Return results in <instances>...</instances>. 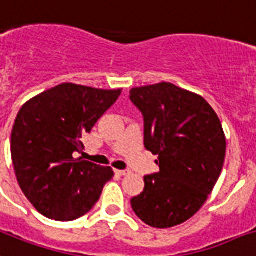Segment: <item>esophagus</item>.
<instances>
[{
  "mask_svg": "<svg viewBox=\"0 0 256 256\" xmlns=\"http://www.w3.org/2000/svg\"><path fill=\"white\" fill-rule=\"evenodd\" d=\"M116 174L120 176H126V175H130V171H128V170H126V171H120V170H116Z\"/></svg>",
  "mask_w": 256,
  "mask_h": 256,
  "instance_id": "obj_1",
  "label": "esophagus"
}]
</instances>
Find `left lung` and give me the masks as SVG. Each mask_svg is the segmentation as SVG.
Instances as JSON below:
<instances>
[{
	"instance_id": "1",
	"label": "left lung",
	"mask_w": 256,
	"mask_h": 256,
	"mask_svg": "<svg viewBox=\"0 0 256 256\" xmlns=\"http://www.w3.org/2000/svg\"><path fill=\"white\" fill-rule=\"evenodd\" d=\"M144 118V146L160 171L130 199L146 224L170 228L195 215L212 192L226 158L222 122L203 97L171 82L130 89Z\"/></svg>"
}]
</instances>
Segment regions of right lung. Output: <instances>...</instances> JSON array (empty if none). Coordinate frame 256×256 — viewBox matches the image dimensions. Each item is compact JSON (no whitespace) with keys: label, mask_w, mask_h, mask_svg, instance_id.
Listing matches in <instances>:
<instances>
[{"label":"right lung","mask_w":256,"mask_h":256,"mask_svg":"<svg viewBox=\"0 0 256 256\" xmlns=\"http://www.w3.org/2000/svg\"><path fill=\"white\" fill-rule=\"evenodd\" d=\"M122 89L64 82L20 110L12 130V160L24 195L49 219L70 222L89 212L114 170L81 158L82 134L114 106Z\"/></svg>","instance_id":"1"}]
</instances>
